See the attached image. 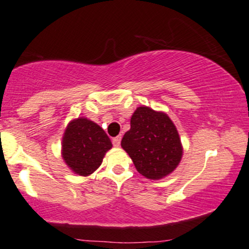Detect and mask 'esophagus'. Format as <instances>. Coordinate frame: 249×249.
<instances>
[{
	"label": "esophagus",
	"instance_id": "34e87169",
	"mask_svg": "<svg viewBox=\"0 0 249 249\" xmlns=\"http://www.w3.org/2000/svg\"><path fill=\"white\" fill-rule=\"evenodd\" d=\"M121 141H122V136H117V137H115V138L112 139L113 145H115L116 147H118L119 145H121Z\"/></svg>",
	"mask_w": 249,
	"mask_h": 249
}]
</instances>
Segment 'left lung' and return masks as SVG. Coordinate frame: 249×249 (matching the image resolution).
<instances>
[{"instance_id": "8db88e82", "label": "left lung", "mask_w": 249, "mask_h": 249, "mask_svg": "<svg viewBox=\"0 0 249 249\" xmlns=\"http://www.w3.org/2000/svg\"><path fill=\"white\" fill-rule=\"evenodd\" d=\"M122 147L145 178L158 180L176 170L182 157V145L176 125L166 113L139 107L131 117V128Z\"/></svg>"}]
</instances>
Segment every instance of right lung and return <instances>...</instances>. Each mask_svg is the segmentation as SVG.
I'll return each instance as SVG.
<instances>
[{
    "mask_svg": "<svg viewBox=\"0 0 249 249\" xmlns=\"http://www.w3.org/2000/svg\"><path fill=\"white\" fill-rule=\"evenodd\" d=\"M111 147L112 142L99 125L79 117L69 123L63 134L62 157L73 173L88 177L101 166Z\"/></svg>",
    "mask_w": 249,
    "mask_h": 249,
    "instance_id": "obj_1",
    "label": "right lung"
}]
</instances>
